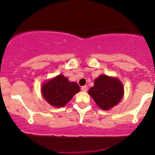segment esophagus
<instances>
[{
	"mask_svg": "<svg viewBox=\"0 0 155 155\" xmlns=\"http://www.w3.org/2000/svg\"><path fill=\"white\" fill-rule=\"evenodd\" d=\"M82 91H86L87 90V87L86 86V85H84V86L82 87Z\"/></svg>",
	"mask_w": 155,
	"mask_h": 155,
	"instance_id": "34e87169",
	"label": "esophagus"
}]
</instances>
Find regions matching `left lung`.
Here are the masks:
<instances>
[{"mask_svg":"<svg viewBox=\"0 0 155 155\" xmlns=\"http://www.w3.org/2000/svg\"><path fill=\"white\" fill-rule=\"evenodd\" d=\"M94 85L88 94L97 105L104 110H109L118 105L124 97V85L117 77L101 75L95 79Z\"/></svg>","mask_w":155,"mask_h":155,"instance_id":"left-lung-1","label":"left lung"}]
</instances>
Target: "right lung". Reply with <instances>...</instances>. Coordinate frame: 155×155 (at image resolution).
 I'll return each mask as SVG.
<instances>
[{"label": "right lung", "mask_w": 155, "mask_h": 155, "mask_svg": "<svg viewBox=\"0 0 155 155\" xmlns=\"http://www.w3.org/2000/svg\"><path fill=\"white\" fill-rule=\"evenodd\" d=\"M79 91V85L76 82H70L64 75H58L48 79L41 86L43 98L48 104L58 108L64 107Z\"/></svg>", "instance_id": "1"}]
</instances>
